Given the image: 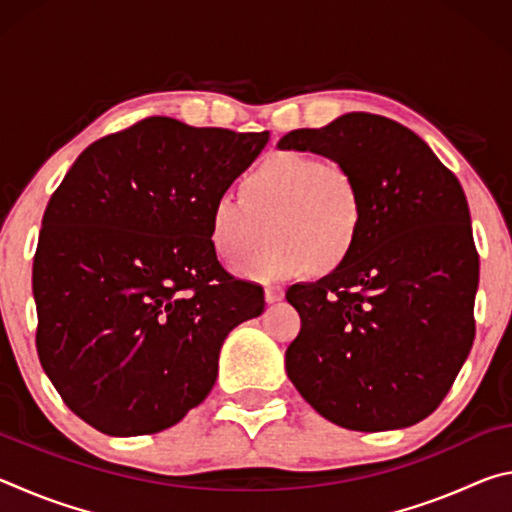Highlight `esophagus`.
Masks as SVG:
<instances>
[{
	"label": "esophagus",
	"instance_id": "esophagus-1",
	"mask_svg": "<svg viewBox=\"0 0 512 512\" xmlns=\"http://www.w3.org/2000/svg\"><path fill=\"white\" fill-rule=\"evenodd\" d=\"M264 298H266L268 305H273V302L284 298V289H282V287H266Z\"/></svg>",
	"mask_w": 512,
	"mask_h": 512
}]
</instances>
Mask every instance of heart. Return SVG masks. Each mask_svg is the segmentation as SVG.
Masks as SVG:
<instances>
[{"label":"heart","mask_w":512,"mask_h":512,"mask_svg":"<svg viewBox=\"0 0 512 512\" xmlns=\"http://www.w3.org/2000/svg\"><path fill=\"white\" fill-rule=\"evenodd\" d=\"M366 223V203L348 167L316 155L273 153L248 173L244 196L221 194L207 216V235L223 262L241 264L273 241L241 273L253 280H289L332 271L352 255Z\"/></svg>","instance_id":"heart-1"}]
</instances>
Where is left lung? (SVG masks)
<instances>
[{"instance_id":"obj_1","label":"left lung","mask_w":512,"mask_h":512,"mask_svg":"<svg viewBox=\"0 0 512 512\" xmlns=\"http://www.w3.org/2000/svg\"><path fill=\"white\" fill-rule=\"evenodd\" d=\"M277 146L341 162L366 203L352 255L287 291L302 320L287 375L339 427H411L445 400L476 332L479 253L463 187L427 142L370 112L298 128Z\"/></svg>"}]
</instances>
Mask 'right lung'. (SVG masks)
I'll list each match as a JSON object with an SVG mask.
<instances>
[{"mask_svg": "<svg viewBox=\"0 0 512 512\" xmlns=\"http://www.w3.org/2000/svg\"><path fill=\"white\" fill-rule=\"evenodd\" d=\"M266 142L146 117L90 144L51 194L33 257L36 348L90 427H173L210 395L225 336L264 311V289L219 264L207 216Z\"/></svg>", "mask_w": 512, "mask_h": 512, "instance_id": "obj_1", "label": "right lung"}]
</instances>
